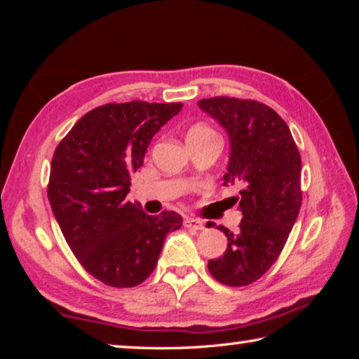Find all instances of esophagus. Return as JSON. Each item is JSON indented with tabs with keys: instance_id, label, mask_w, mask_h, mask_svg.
<instances>
[{
	"instance_id": "1",
	"label": "esophagus",
	"mask_w": 359,
	"mask_h": 359,
	"mask_svg": "<svg viewBox=\"0 0 359 359\" xmlns=\"http://www.w3.org/2000/svg\"><path fill=\"white\" fill-rule=\"evenodd\" d=\"M184 226L188 228V229H203L204 224L199 222V220H194V218L187 217L185 220H184Z\"/></svg>"
}]
</instances>
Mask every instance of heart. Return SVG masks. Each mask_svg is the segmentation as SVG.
Here are the masks:
<instances>
[{
  "label": "heart",
  "mask_w": 359,
  "mask_h": 359,
  "mask_svg": "<svg viewBox=\"0 0 359 359\" xmlns=\"http://www.w3.org/2000/svg\"><path fill=\"white\" fill-rule=\"evenodd\" d=\"M215 133L205 125H193L187 133V137H201V136H214Z\"/></svg>",
  "instance_id": "obj_1"
}]
</instances>
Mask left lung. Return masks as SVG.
Masks as SVG:
<instances>
[{
	"label": "left lung",
	"instance_id": "left-lung-1",
	"mask_svg": "<svg viewBox=\"0 0 359 359\" xmlns=\"http://www.w3.org/2000/svg\"><path fill=\"white\" fill-rule=\"evenodd\" d=\"M229 137L223 185L241 184L242 222L209 272L228 287H245L264 274L283 250L301 209V156L288 125L274 109L252 100L218 96L198 101ZM215 224L208 222V226Z\"/></svg>",
	"mask_w": 359,
	"mask_h": 359
}]
</instances>
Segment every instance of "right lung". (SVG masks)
Here are the masks:
<instances>
[{
	"label": "right lung",
	"instance_id": "1",
	"mask_svg": "<svg viewBox=\"0 0 359 359\" xmlns=\"http://www.w3.org/2000/svg\"><path fill=\"white\" fill-rule=\"evenodd\" d=\"M182 102L130 101L93 109L76 121L55 149L48 201L83 269L109 287L131 288L155 269L177 212L147 215L126 201L131 174L149 144L177 115Z\"/></svg>",
	"mask_w": 359,
	"mask_h": 359
}]
</instances>
